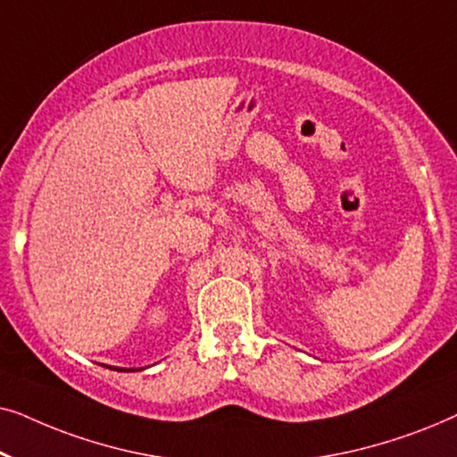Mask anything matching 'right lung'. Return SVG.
I'll use <instances>...</instances> for the list:
<instances>
[{"mask_svg":"<svg viewBox=\"0 0 457 457\" xmlns=\"http://www.w3.org/2000/svg\"><path fill=\"white\" fill-rule=\"evenodd\" d=\"M105 368H112V366H105ZM114 370H120V372H130V370H143V368H114Z\"/></svg>","mask_w":457,"mask_h":457,"instance_id":"add662e5","label":"right lung"}]
</instances>
